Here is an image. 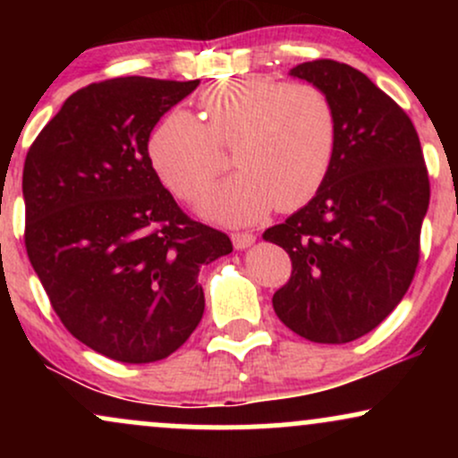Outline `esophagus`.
Segmentation results:
<instances>
[{
	"label": "esophagus",
	"mask_w": 458,
	"mask_h": 458,
	"mask_svg": "<svg viewBox=\"0 0 458 458\" xmlns=\"http://www.w3.org/2000/svg\"><path fill=\"white\" fill-rule=\"evenodd\" d=\"M256 236L251 233H234L233 234V245L236 250H247L250 245H254Z\"/></svg>",
	"instance_id": "obj_1"
}]
</instances>
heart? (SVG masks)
I'll return each mask as SVG.
<instances>
[{
    "label": "heart",
    "instance_id": "heart-1",
    "mask_svg": "<svg viewBox=\"0 0 458 458\" xmlns=\"http://www.w3.org/2000/svg\"><path fill=\"white\" fill-rule=\"evenodd\" d=\"M199 120L172 112L148 138L157 174L178 198L196 199L230 146L239 172L199 202L215 222L251 224L273 207L295 211L317 196L338 148V114L323 88L247 75L215 81L198 97Z\"/></svg>",
    "mask_w": 458,
    "mask_h": 458
}]
</instances>
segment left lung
Returning <instances> with one entry per match:
<instances>
[{"label":"left lung","mask_w":458,"mask_h":458,"mask_svg":"<svg viewBox=\"0 0 458 458\" xmlns=\"http://www.w3.org/2000/svg\"><path fill=\"white\" fill-rule=\"evenodd\" d=\"M291 75L329 94L338 148L317 196L262 234L293 262L273 310L312 343H353L401 303L413 280L428 172L409 115L364 72L314 60Z\"/></svg>","instance_id":"left-lung-1"}]
</instances>
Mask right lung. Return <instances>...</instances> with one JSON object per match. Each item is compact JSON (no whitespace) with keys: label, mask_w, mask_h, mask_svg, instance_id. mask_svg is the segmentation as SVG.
Listing matches in <instances>:
<instances>
[{"label":"right lung","mask_w":458,"mask_h":458,"mask_svg":"<svg viewBox=\"0 0 458 458\" xmlns=\"http://www.w3.org/2000/svg\"><path fill=\"white\" fill-rule=\"evenodd\" d=\"M118 77L66 98L23 167L25 250L64 327L124 364L165 360L204 314L199 267L233 251L161 185L150 131L198 88Z\"/></svg>","instance_id":"1"}]
</instances>
